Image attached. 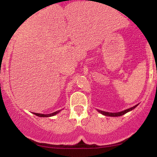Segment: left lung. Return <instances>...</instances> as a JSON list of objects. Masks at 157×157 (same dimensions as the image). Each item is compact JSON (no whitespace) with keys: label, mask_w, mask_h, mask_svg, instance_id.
<instances>
[{"label":"left lung","mask_w":157,"mask_h":157,"mask_svg":"<svg viewBox=\"0 0 157 157\" xmlns=\"http://www.w3.org/2000/svg\"><path fill=\"white\" fill-rule=\"evenodd\" d=\"M138 106V104L137 105H135L134 106L132 107V108H129L128 109H126V110L124 111H120V112H117V113H110V112H106V111H101V110H98V111L101 113H102L103 115L104 116H107V117H120V116H122L124 114H125L128 111L133 110V109L136 108V107Z\"/></svg>","instance_id":"obj_1"}]
</instances>
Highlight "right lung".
<instances>
[{
  "label": "right lung",
  "instance_id": "add662e5",
  "mask_svg": "<svg viewBox=\"0 0 157 157\" xmlns=\"http://www.w3.org/2000/svg\"><path fill=\"white\" fill-rule=\"evenodd\" d=\"M60 111H61V110L55 111V112H53L52 113H48V114H42V113H33L36 116H38V117H52V116L57 114V113H59Z\"/></svg>",
  "mask_w": 157,
  "mask_h": 157
}]
</instances>
